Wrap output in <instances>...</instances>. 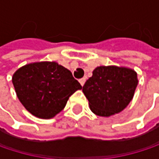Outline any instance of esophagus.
Instances as JSON below:
<instances>
[{"mask_svg": "<svg viewBox=\"0 0 159 159\" xmlns=\"http://www.w3.org/2000/svg\"><path fill=\"white\" fill-rule=\"evenodd\" d=\"M80 84H81V85L83 86L84 84V83H85V78H82V79L79 80Z\"/></svg>", "mask_w": 159, "mask_h": 159, "instance_id": "34e87169", "label": "esophagus"}]
</instances>
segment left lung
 <instances>
[{
  "instance_id": "left-lung-1",
  "label": "left lung",
  "mask_w": 159,
  "mask_h": 159,
  "mask_svg": "<svg viewBox=\"0 0 159 159\" xmlns=\"http://www.w3.org/2000/svg\"><path fill=\"white\" fill-rule=\"evenodd\" d=\"M137 84V74L133 69L99 66L84 84L83 92L96 115L110 117L129 105Z\"/></svg>"
}]
</instances>
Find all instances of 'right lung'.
<instances>
[{
	"label": "right lung",
	"mask_w": 159,
	"mask_h": 159,
	"mask_svg": "<svg viewBox=\"0 0 159 159\" xmlns=\"http://www.w3.org/2000/svg\"><path fill=\"white\" fill-rule=\"evenodd\" d=\"M12 82L22 105L40 119L53 118L82 88L72 73L55 61L26 64L14 74Z\"/></svg>",
	"instance_id": "right-lung-1"
}]
</instances>
